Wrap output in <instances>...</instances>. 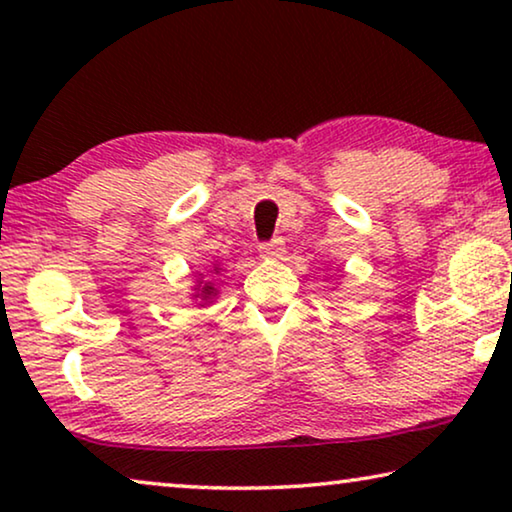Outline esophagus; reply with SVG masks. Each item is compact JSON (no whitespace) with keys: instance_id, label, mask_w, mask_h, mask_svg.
Instances as JSON below:
<instances>
[{"instance_id":"esophagus-1","label":"esophagus","mask_w":512,"mask_h":512,"mask_svg":"<svg viewBox=\"0 0 512 512\" xmlns=\"http://www.w3.org/2000/svg\"><path fill=\"white\" fill-rule=\"evenodd\" d=\"M284 242L281 240H270V242H263L261 247H258V254L261 258H281L284 256Z\"/></svg>"}]
</instances>
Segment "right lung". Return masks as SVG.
Returning a JSON list of instances; mask_svg holds the SVG:
<instances>
[{"instance_id":"add662e5","label":"right lung","mask_w":512,"mask_h":512,"mask_svg":"<svg viewBox=\"0 0 512 512\" xmlns=\"http://www.w3.org/2000/svg\"><path fill=\"white\" fill-rule=\"evenodd\" d=\"M217 270H219V268H217ZM212 295H217V288H214V286L210 284V281H207V284L201 288V293H198L196 298H201V300H210Z\"/></svg>"}]
</instances>
